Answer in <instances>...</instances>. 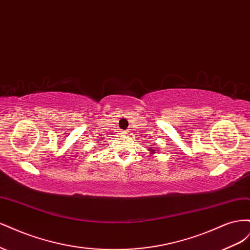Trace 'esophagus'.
Returning a JSON list of instances; mask_svg holds the SVG:
<instances>
[{"mask_svg": "<svg viewBox=\"0 0 250 250\" xmlns=\"http://www.w3.org/2000/svg\"><path fill=\"white\" fill-rule=\"evenodd\" d=\"M122 134L123 135H127V134H129V131H127V130L126 131H122Z\"/></svg>", "mask_w": 250, "mask_h": 250, "instance_id": "obj_1", "label": "esophagus"}]
</instances>
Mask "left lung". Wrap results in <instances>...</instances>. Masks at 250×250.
I'll return each mask as SVG.
<instances>
[{"instance_id": "left-lung-1", "label": "left lung", "mask_w": 250, "mask_h": 250, "mask_svg": "<svg viewBox=\"0 0 250 250\" xmlns=\"http://www.w3.org/2000/svg\"><path fill=\"white\" fill-rule=\"evenodd\" d=\"M148 151H150V153H152V154H154V153H155V151H156V150H154V149H153L152 147H151V148H149V149H148Z\"/></svg>"}]
</instances>
